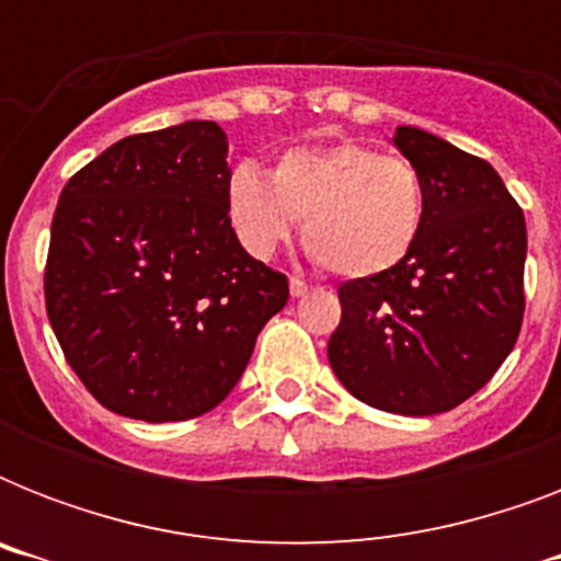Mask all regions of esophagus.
<instances>
[{
	"instance_id": "34e87169",
	"label": "esophagus",
	"mask_w": 561,
	"mask_h": 561,
	"mask_svg": "<svg viewBox=\"0 0 561 561\" xmlns=\"http://www.w3.org/2000/svg\"><path fill=\"white\" fill-rule=\"evenodd\" d=\"M308 290H311L308 282H302L299 276H290V297H306Z\"/></svg>"
}]
</instances>
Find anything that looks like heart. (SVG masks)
<instances>
[{
    "instance_id": "b5f03b06",
    "label": "heart",
    "mask_w": 561,
    "mask_h": 561,
    "mask_svg": "<svg viewBox=\"0 0 561 561\" xmlns=\"http://www.w3.org/2000/svg\"><path fill=\"white\" fill-rule=\"evenodd\" d=\"M227 215L255 259L276 253L299 218L314 259L337 276L367 279L413 253L425 224V183L408 157L358 142L294 148L271 180L253 162L227 178Z\"/></svg>"
}]
</instances>
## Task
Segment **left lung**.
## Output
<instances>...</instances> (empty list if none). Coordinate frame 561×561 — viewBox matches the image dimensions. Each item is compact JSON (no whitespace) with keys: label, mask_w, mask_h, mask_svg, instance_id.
Instances as JSON below:
<instances>
[{"label":"left lung","mask_w":561,"mask_h":561,"mask_svg":"<svg viewBox=\"0 0 561 561\" xmlns=\"http://www.w3.org/2000/svg\"><path fill=\"white\" fill-rule=\"evenodd\" d=\"M392 142L422 174L425 224L392 271L337 288L329 364L369 408L434 416L474 396L524 320V211L497 171L419 127Z\"/></svg>","instance_id":"obj_1"}]
</instances>
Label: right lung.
Segmentation results:
<instances>
[{"label": "right lung", "mask_w": 561, "mask_h": 561, "mask_svg": "<svg viewBox=\"0 0 561 561\" xmlns=\"http://www.w3.org/2000/svg\"><path fill=\"white\" fill-rule=\"evenodd\" d=\"M227 178V134L186 122L125 136L60 192L48 323L118 416L183 422L218 408L288 302V276L238 244Z\"/></svg>", "instance_id": "right-lung-1"}]
</instances>
